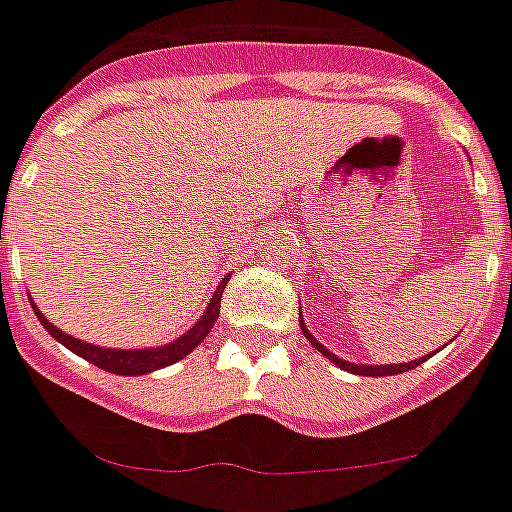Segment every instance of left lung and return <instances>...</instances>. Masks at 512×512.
I'll return each instance as SVG.
<instances>
[{
	"label": "left lung",
	"instance_id": "left-lung-1",
	"mask_svg": "<svg viewBox=\"0 0 512 512\" xmlns=\"http://www.w3.org/2000/svg\"><path fill=\"white\" fill-rule=\"evenodd\" d=\"M302 332H305V337H307V340H310V343H313V348H318V351L324 353L326 359H329V361H334V364H337V367H343L345 372H353V375H367V378H383V375H399V372H407V370H413V367H418V364H421V361H426V356H424V359L407 361V364H386V367H367V364H351V361H343V359H337V356H334V353H329V351H326L324 345L318 343V340H315L313 334L307 332V329H305V324H302Z\"/></svg>",
	"mask_w": 512,
	"mask_h": 512
}]
</instances>
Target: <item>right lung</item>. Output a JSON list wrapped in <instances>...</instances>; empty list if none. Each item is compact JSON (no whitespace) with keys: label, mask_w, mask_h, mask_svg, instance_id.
Listing matches in <instances>:
<instances>
[{"label":"right lung","mask_w":512,"mask_h":512,"mask_svg":"<svg viewBox=\"0 0 512 512\" xmlns=\"http://www.w3.org/2000/svg\"><path fill=\"white\" fill-rule=\"evenodd\" d=\"M224 288L226 278L224 283L218 286V291H215V297L210 299V305H207L205 315L197 321V326H191V329H188L180 340H175V343L164 345V348H151V351H113V348L88 345L83 343V340H75V337H69V334H64L61 329H56L40 310H37V318H40V324L45 326L61 345H67L72 353H78V356H83L86 361L96 364L99 370L115 372V375H148V372L161 370V367H169V364L180 361L205 340L207 332L213 329L215 318H218V310H221V294H224Z\"/></svg>","instance_id":"add662e5"}]
</instances>
